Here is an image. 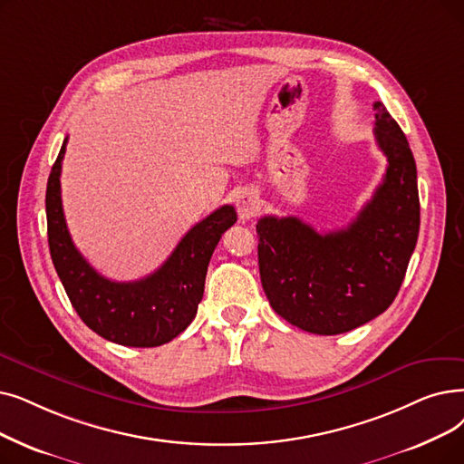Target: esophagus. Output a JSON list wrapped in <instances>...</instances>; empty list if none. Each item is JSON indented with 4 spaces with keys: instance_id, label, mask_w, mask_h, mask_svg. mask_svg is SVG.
<instances>
[{
    "instance_id": "obj_1",
    "label": "esophagus",
    "mask_w": 464,
    "mask_h": 464,
    "mask_svg": "<svg viewBox=\"0 0 464 464\" xmlns=\"http://www.w3.org/2000/svg\"><path fill=\"white\" fill-rule=\"evenodd\" d=\"M237 210L240 219H250L254 216H257V212L261 210V200L257 191L254 189H245L237 195Z\"/></svg>"
}]
</instances>
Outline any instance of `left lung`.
Returning a JSON list of instances; mask_svg holds the SVG:
<instances>
[{
	"instance_id": "left-lung-1",
	"label": "left lung",
	"mask_w": 464,
	"mask_h": 464,
	"mask_svg": "<svg viewBox=\"0 0 464 464\" xmlns=\"http://www.w3.org/2000/svg\"><path fill=\"white\" fill-rule=\"evenodd\" d=\"M373 110V134L389 165L345 229L318 233L295 216H264L256 226L261 286L271 307L311 334H345L385 313L417 245L415 159L387 108L375 102Z\"/></svg>"
}]
</instances>
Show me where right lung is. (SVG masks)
Masks as SVG:
<instances>
[{
	"mask_svg": "<svg viewBox=\"0 0 464 464\" xmlns=\"http://www.w3.org/2000/svg\"><path fill=\"white\" fill-rule=\"evenodd\" d=\"M66 142L68 138L49 174L45 208L51 257L72 305L92 332L113 343L165 345L195 318L212 252L221 235L237 221V212L231 205H224L198 221L155 273L134 282L110 280L79 254L66 226L60 197Z\"/></svg>",
	"mask_w": 464,
	"mask_h": 464,
	"instance_id": "1",
	"label": "right lung"
}]
</instances>
